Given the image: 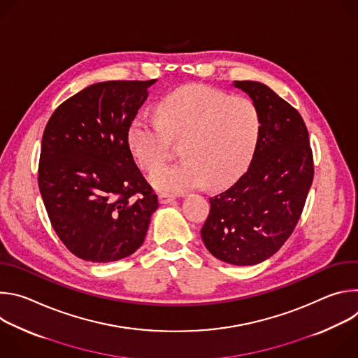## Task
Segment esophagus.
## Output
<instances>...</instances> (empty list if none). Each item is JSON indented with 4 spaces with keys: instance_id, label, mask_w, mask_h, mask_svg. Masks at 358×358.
<instances>
[{
    "instance_id": "obj_1",
    "label": "esophagus",
    "mask_w": 358,
    "mask_h": 358,
    "mask_svg": "<svg viewBox=\"0 0 358 358\" xmlns=\"http://www.w3.org/2000/svg\"><path fill=\"white\" fill-rule=\"evenodd\" d=\"M159 199H160V203H163V206H167V203H170V202H173L176 199V196L173 194L160 192L159 194Z\"/></svg>"
}]
</instances>
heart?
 Masks as SVG:
<instances>
[{"mask_svg":"<svg viewBox=\"0 0 358 358\" xmlns=\"http://www.w3.org/2000/svg\"><path fill=\"white\" fill-rule=\"evenodd\" d=\"M157 112L159 117L140 113L131 120L129 143L140 166L155 171L166 159L171 140H183L185 159L150 177L163 192L232 182L248 167L262 131L261 113L252 100L202 85L169 93Z\"/></svg>","mask_w":358,"mask_h":358,"instance_id":"b5f03b06","label":"heart"}]
</instances>
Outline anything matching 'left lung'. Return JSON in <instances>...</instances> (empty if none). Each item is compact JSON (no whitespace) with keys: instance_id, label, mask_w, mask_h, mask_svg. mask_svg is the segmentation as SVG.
<instances>
[{"instance_id":"obj_1","label":"left lung","mask_w":358,"mask_h":358,"mask_svg":"<svg viewBox=\"0 0 358 358\" xmlns=\"http://www.w3.org/2000/svg\"><path fill=\"white\" fill-rule=\"evenodd\" d=\"M232 85L257 105L262 131L246 173L210 198L201 238L217 259L248 266L269 259L292 235L315 169L309 133L299 112L261 82Z\"/></svg>"}]
</instances>
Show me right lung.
<instances>
[{
	"label": "right lung",
	"instance_id": "right-lung-1",
	"mask_svg": "<svg viewBox=\"0 0 358 358\" xmlns=\"http://www.w3.org/2000/svg\"><path fill=\"white\" fill-rule=\"evenodd\" d=\"M156 82L93 83L65 100L45 127L39 191L59 239L83 261L127 258L159 208L129 145L130 123Z\"/></svg>",
	"mask_w": 358,
	"mask_h": 358
}]
</instances>
